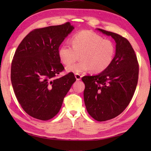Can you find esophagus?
Returning <instances> with one entry per match:
<instances>
[{
    "mask_svg": "<svg viewBox=\"0 0 151 151\" xmlns=\"http://www.w3.org/2000/svg\"><path fill=\"white\" fill-rule=\"evenodd\" d=\"M75 77H76V79L77 81H80L81 79V76L78 74H76Z\"/></svg>",
    "mask_w": 151,
    "mask_h": 151,
    "instance_id": "1",
    "label": "esophagus"
}]
</instances>
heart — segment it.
I'll return each instance as SVG.
<instances>
[{
	"label": "heart",
	"instance_id": "b5f03b06",
	"mask_svg": "<svg viewBox=\"0 0 151 151\" xmlns=\"http://www.w3.org/2000/svg\"><path fill=\"white\" fill-rule=\"evenodd\" d=\"M72 45L64 44L58 50L60 61L69 65L78 60L77 64L67 67L68 72L81 74L90 69L92 73H100L111 64L115 53V44L104 40L101 36L89 31H81L72 38Z\"/></svg>",
	"mask_w": 151,
	"mask_h": 151
}]
</instances>
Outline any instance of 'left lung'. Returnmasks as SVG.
Masks as SVG:
<instances>
[{"mask_svg":"<svg viewBox=\"0 0 151 151\" xmlns=\"http://www.w3.org/2000/svg\"><path fill=\"white\" fill-rule=\"evenodd\" d=\"M116 42L111 64L101 73L84 76V103L94 120L104 122L119 115L129 104L139 78L137 58L130 42L120 35L98 29Z\"/></svg>","mask_w":151,"mask_h":151,"instance_id":"left-lung-1","label":"left lung"}]
</instances>
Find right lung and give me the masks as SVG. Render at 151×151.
Listing matches in <instances>:
<instances>
[{
  "instance_id": "obj_1",
  "label": "right lung",
  "mask_w": 151,
  "mask_h": 151,
  "mask_svg": "<svg viewBox=\"0 0 151 151\" xmlns=\"http://www.w3.org/2000/svg\"><path fill=\"white\" fill-rule=\"evenodd\" d=\"M74 28L67 22L35 29L16 50L11 71L13 89L24 111L36 119L45 121L55 116L76 81L72 72L57 77L64 69L59 47Z\"/></svg>"
}]
</instances>
